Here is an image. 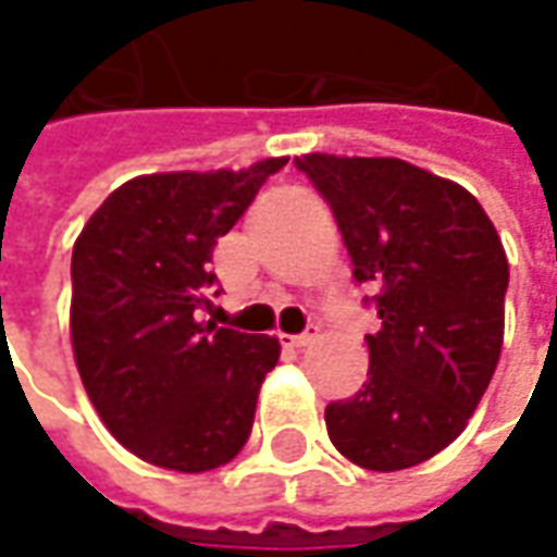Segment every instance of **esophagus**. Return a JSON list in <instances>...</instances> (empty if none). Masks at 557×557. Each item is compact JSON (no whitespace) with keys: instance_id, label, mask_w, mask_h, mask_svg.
Here are the masks:
<instances>
[{"instance_id":"obj_1","label":"esophagus","mask_w":557,"mask_h":557,"mask_svg":"<svg viewBox=\"0 0 557 557\" xmlns=\"http://www.w3.org/2000/svg\"><path fill=\"white\" fill-rule=\"evenodd\" d=\"M314 338H317V326H308V330H305V333H298V336H286V333H283L280 342H283V345H289V348H305V345H311Z\"/></svg>"}]
</instances>
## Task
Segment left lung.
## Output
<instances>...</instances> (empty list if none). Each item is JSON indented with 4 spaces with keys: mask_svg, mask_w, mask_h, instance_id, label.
<instances>
[{
    "mask_svg": "<svg viewBox=\"0 0 557 557\" xmlns=\"http://www.w3.org/2000/svg\"><path fill=\"white\" fill-rule=\"evenodd\" d=\"M330 202L382 330L370 373L326 407L342 456L370 471L419 466L453 444L503 351L508 261L466 187L392 157H296Z\"/></svg>",
    "mask_w": 557,
    "mask_h": 557,
    "instance_id": "left-lung-1",
    "label": "left lung"
}]
</instances>
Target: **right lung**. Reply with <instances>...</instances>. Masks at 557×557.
Returning a JSON list of instances; mask_svg holds the SVG:
<instances>
[{
	"instance_id": "1",
	"label": "right lung",
	"mask_w": 557,
	"mask_h": 557,
	"mask_svg": "<svg viewBox=\"0 0 557 557\" xmlns=\"http://www.w3.org/2000/svg\"><path fill=\"white\" fill-rule=\"evenodd\" d=\"M283 165L132 178L73 246L76 367L110 434L150 466L219 469L249 441L280 342L200 323L197 311L219 283L215 243Z\"/></svg>"
}]
</instances>
